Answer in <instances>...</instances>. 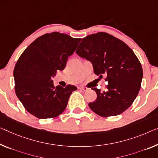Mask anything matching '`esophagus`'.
Here are the masks:
<instances>
[{
    "label": "esophagus",
    "instance_id": "obj_1",
    "mask_svg": "<svg viewBox=\"0 0 158 158\" xmlns=\"http://www.w3.org/2000/svg\"><path fill=\"white\" fill-rule=\"evenodd\" d=\"M78 88L80 89H81V90H82V91H87V89H88V88H87V87H79Z\"/></svg>",
    "mask_w": 158,
    "mask_h": 158
}]
</instances>
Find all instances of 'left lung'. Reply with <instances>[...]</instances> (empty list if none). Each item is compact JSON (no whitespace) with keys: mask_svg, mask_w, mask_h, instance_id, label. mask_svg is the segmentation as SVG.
Wrapping results in <instances>:
<instances>
[{"mask_svg":"<svg viewBox=\"0 0 158 158\" xmlns=\"http://www.w3.org/2000/svg\"><path fill=\"white\" fill-rule=\"evenodd\" d=\"M80 57L92 63L94 74L106 76L107 90L94 87L97 99L88 104L99 116L120 114L131 105L139 93L143 78L141 64L128 45L106 32H98L82 40L76 50Z\"/></svg>","mask_w":158,"mask_h":158,"instance_id":"left-lung-1","label":"left lung"}]
</instances>
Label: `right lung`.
I'll return each mask as SVG.
<instances>
[{
	"instance_id": "1",
	"label": "right lung",
	"mask_w": 158,
	"mask_h": 158,
	"mask_svg": "<svg viewBox=\"0 0 158 158\" xmlns=\"http://www.w3.org/2000/svg\"><path fill=\"white\" fill-rule=\"evenodd\" d=\"M81 39L57 31L38 37L24 51L15 66L16 95L25 110L39 118H54L66 108L77 87L54 86L52 77L62 71Z\"/></svg>"
}]
</instances>
